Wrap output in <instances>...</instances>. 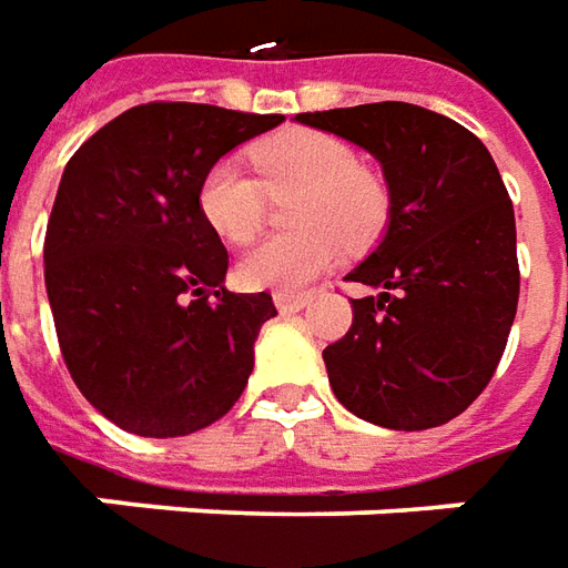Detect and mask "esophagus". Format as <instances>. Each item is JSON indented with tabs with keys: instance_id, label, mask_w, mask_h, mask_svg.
Segmentation results:
<instances>
[{
	"instance_id": "34e87169",
	"label": "esophagus",
	"mask_w": 568,
	"mask_h": 568,
	"mask_svg": "<svg viewBox=\"0 0 568 568\" xmlns=\"http://www.w3.org/2000/svg\"><path fill=\"white\" fill-rule=\"evenodd\" d=\"M273 304H276V311L280 313H297L311 304V295H285V292H276V295H273Z\"/></svg>"
}]
</instances>
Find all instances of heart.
Segmentation results:
<instances>
[{
	"instance_id": "b5f03b06",
	"label": "heart",
	"mask_w": 568,
	"mask_h": 568,
	"mask_svg": "<svg viewBox=\"0 0 568 568\" xmlns=\"http://www.w3.org/2000/svg\"><path fill=\"white\" fill-rule=\"evenodd\" d=\"M261 181L233 156L212 162L200 181V212L221 240L248 243L264 224L267 193L301 190L285 236H267L236 261V280L255 292L295 295L325 273L341 255V240L351 245L378 236L387 221V190L378 178L356 165L353 150L323 132L273 134L252 150Z\"/></svg>"
}]
</instances>
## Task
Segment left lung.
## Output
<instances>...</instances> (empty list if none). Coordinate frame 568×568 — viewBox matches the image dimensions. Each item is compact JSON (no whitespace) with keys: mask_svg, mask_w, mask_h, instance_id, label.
<instances>
[{"mask_svg":"<svg viewBox=\"0 0 568 568\" xmlns=\"http://www.w3.org/2000/svg\"><path fill=\"white\" fill-rule=\"evenodd\" d=\"M381 162L387 230L347 280L351 332L323 351L338 403L390 430L452 422L495 375L517 316V221L486 144L403 101L297 113Z\"/></svg>","mask_w":568,"mask_h":568,"instance_id":"left-lung-1","label":"left lung"}]
</instances>
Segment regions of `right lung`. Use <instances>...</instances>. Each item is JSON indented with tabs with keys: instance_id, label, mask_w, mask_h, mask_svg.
Listing matches in <instances>:
<instances>
[{
	"instance_id": "right-lung-1",
	"label": "right lung",
	"mask_w": 568,
	"mask_h": 568,
	"mask_svg": "<svg viewBox=\"0 0 568 568\" xmlns=\"http://www.w3.org/2000/svg\"><path fill=\"white\" fill-rule=\"evenodd\" d=\"M285 116L141 104L67 162L45 233L63 363L104 418L187 436L227 415L273 297L224 288L227 248L200 212L205 169Z\"/></svg>"
}]
</instances>
